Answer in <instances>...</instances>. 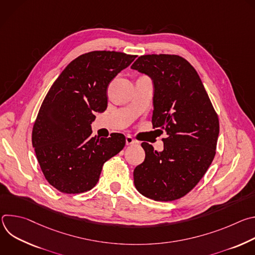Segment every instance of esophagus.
<instances>
[{
	"label": "esophagus",
	"instance_id": "34e87169",
	"mask_svg": "<svg viewBox=\"0 0 255 255\" xmlns=\"http://www.w3.org/2000/svg\"><path fill=\"white\" fill-rule=\"evenodd\" d=\"M135 143H136V141L133 139V137H131L130 135L126 136V145H132Z\"/></svg>",
	"mask_w": 255,
	"mask_h": 255
}]
</instances>
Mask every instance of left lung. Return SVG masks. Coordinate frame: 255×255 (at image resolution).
Returning <instances> with one entry per match:
<instances>
[{"mask_svg":"<svg viewBox=\"0 0 255 255\" xmlns=\"http://www.w3.org/2000/svg\"><path fill=\"white\" fill-rule=\"evenodd\" d=\"M131 68L151 78L152 126L167 135L161 152L141 143L145 159L134 169V185L154 201L180 199L198 185L214 159L218 115L197 70L184 57L141 55Z\"/></svg>","mask_w":255,"mask_h":255,"instance_id":"left-lung-1","label":"left lung"}]
</instances>
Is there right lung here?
Returning a JSON list of instances; mask_svg holds the SVG:
<instances>
[{
  "instance_id": "1",
  "label": "right lung",
  "mask_w": 255,
  "mask_h": 255,
  "mask_svg": "<svg viewBox=\"0 0 255 255\" xmlns=\"http://www.w3.org/2000/svg\"><path fill=\"white\" fill-rule=\"evenodd\" d=\"M136 58L117 51L80 55L45 96L32 129V145L46 180L64 194H80L98 183L104 163L125 146V136H92L95 113L107 109V88Z\"/></svg>"
}]
</instances>
